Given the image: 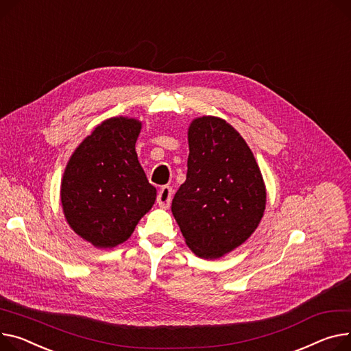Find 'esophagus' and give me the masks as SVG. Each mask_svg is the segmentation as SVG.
Masks as SVG:
<instances>
[{"mask_svg": "<svg viewBox=\"0 0 351 351\" xmlns=\"http://www.w3.org/2000/svg\"><path fill=\"white\" fill-rule=\"evenodd\" d=\"M172 195H173V191L171 186H163V188L158 192V197H156V203L159 204V207L168 208L172 202Z\"/></svg>", "mask_w": 351, "mask_h": 351, "instance_id": "34e87169", "label": "esophagus"}]
</instances>
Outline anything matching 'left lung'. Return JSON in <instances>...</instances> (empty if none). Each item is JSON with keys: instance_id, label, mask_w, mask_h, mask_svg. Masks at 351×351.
Segmentation results:
<instances>
[{"instance_id": "1", "label": "left lung", "mask_w": 351, "mask_h": 351, "mask_svg": "<svg viewBox=\"0 0 351 351\" xmlns=\"http://www.w3.org/2000/svg\"><path fill=\"white\" fill-rule=\"evenodd\" d=\"M188 139V173L172 213L196 255L220 258L258 227L267 200L263 175L243 136L217 117L196 119Z\"/></svg>"}]
</instances>
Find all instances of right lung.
Returning a JSON list of instances; mask_svg holds the SVG:
<instances>
[{"instance_id": "add662e5", "label": "right lung", "mask_w": 351, "mask_h": 351, "mask_svg": "<svg viewBox=\"0 0 351 351\" xmlns=\"http://www.w3.org/2000/svg\"><path fill=\"white\" fill-rule=\"evenodd\" d=\"M141 123L110 119L70 158L62 180L67 223L97 248L124 243L155 203L156 189L139 165L135 143Z\"/></svg>"}]
</instances>
